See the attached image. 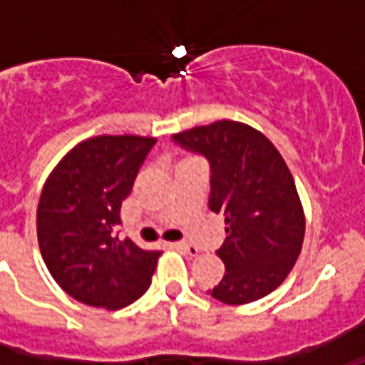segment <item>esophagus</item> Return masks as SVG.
I'll list each match as a JSON object with an SVG mask.
<instances>
[{
	"label": "esophagus",
	"instance_id": "34e87169",
	"mask_svg": "<svg viewBox=\"0 0 365 365\" xmlns=\"http://www.w3.org/2000/svg\"><path fill=\"white\" fill-rule=\"evenodd\" d=\"M173 247L180 248V250H185V252H188L190 256H195V254H199V248L195 247L193 243H190V241H177V243H173Z\"/></svg>",
	"mask_w": 365,
	"mask_h": 365
}]
</instances>
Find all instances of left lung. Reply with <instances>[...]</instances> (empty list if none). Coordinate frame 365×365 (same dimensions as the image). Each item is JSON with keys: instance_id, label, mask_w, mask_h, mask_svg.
<instances>
[{"instance_id": "left-lung-1", "label": "left lung", "mask_w": 365, "mask_h": 365, "mask_svg": "<svg viewBox=\"0 0 365 365\" xmlns=\"http://www.w3.org/2000/svg\"><path fill=\"white\" fill-rule=\"evenodd\" d=\"M172 140L208 160V206L228 225L215 252L227 272L208 294L228 305L270 294L294 267L305 234L294 179L279 151L265 135L232 120L199 125Z\"/></svg>"}]
</instances>
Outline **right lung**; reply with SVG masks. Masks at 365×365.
I'll return each instance as SVG.
<instances>
[{
    "instance_id": "1",
    "label": "right lung",
    "mask_w": 365,
    "mask_h": 365,
    "mask_svg": "<svg viewBox=\"0 0 365 365\" xmlns=\"http://www.w3.org/2000/svg\"><path fill=\"white\" fill-rule=\"evenodd\" d=\"M157 138L95 137L60 160L41 192L38 243L51 276L86 305L122 309L151 283L160 252L118 237L122 201Z\"/></svg>"
}]
</instances>
